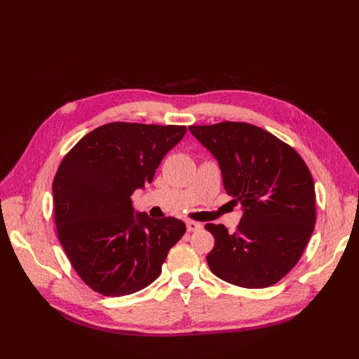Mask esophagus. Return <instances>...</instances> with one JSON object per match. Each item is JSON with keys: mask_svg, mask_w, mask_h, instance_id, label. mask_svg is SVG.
<instances>
[{"mask_svg": "<svg viewBox=\"0 0 359 359\" xmlns=\"http://www.w3.org/2000/svg\"><path fill=\"white\" fill-rule=\"evenodd\" d=\"M186 226H187V231H197V230H200V229L203 227L201 223L193 222V220H187V222H186Z\"/></svg>", "mask_w": 359, "mask_h": 359, "instance_id": "esophagus-1", "label": "esophagus"}]
</instances>
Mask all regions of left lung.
<instances>
[{
	"label": "left lung",
	"instance_id": "left-lung-1",
	"mask_svg": "<svg viewBox=\"0 0 359 359\" xmlns=\"http://www.w3.org/2000/svg\"><path fill=\"white\" fill-rule=\"evenodd\" d=\"M219 162L223 184L241 204L236 233L208 223L215 276L244 288L278 283L298 263L316 224L313 176L298 153L270 132L244 122L189 126Z\"/></svg>",
	"mask_w": 359,
	"mask_h": 359
}]
</instances>
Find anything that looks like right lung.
<instances>
[{"mask_svg":"<svg viewBox=\"0 0 359 359\" xmlns=\"http://www.w3.org/2000/svg\"><path fill=\"white\" fill-rule=\"evenodd\" d=\"M186 126L114 122L83 136L53 183L58 238L78 276L108 297L143 290L162 273L186 224L135 213L130 196L151 183Z\"/></svg>","mask_w":359,"mask_h":359,"instance_id":"obj_1","label":"right lung"}]
</instances>
